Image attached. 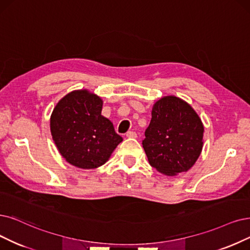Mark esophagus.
<instances>
[{"label":"esophagus","instance_id":"1","mask_svg":"<svg viewBox=\"0 0 250 250\" xmlns=\"http://www.w3.org/2000/svg\"><path fill=\"white\" fill-rule=\"evenodd\" d=\"M126 136L130 137V138H135L137 136V134L134 131H128V132H126Z\"/></svg>","mask_w":250,"mask_h":250}]
</instances>
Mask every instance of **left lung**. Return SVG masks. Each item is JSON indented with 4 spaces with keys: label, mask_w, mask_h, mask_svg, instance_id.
Listing matches in <instances>:
<instances>
[{
    "label": "left lung",
    "mask_w": 250,
    "mask_h": 250,
    "mask_svg": "<svg viewBox=\"0 0 250 250\" xmlns=\"http://www.w3.org/2000/svg\"><path fill=\"white\" fill-rule=\"evenodd\" d=\"M203 132L191 105L175 96L159 99L143 141L149 165L171 176L188 171L201 154Z\"/></svg>",
    "instance_id": "1"
}]
</instances>
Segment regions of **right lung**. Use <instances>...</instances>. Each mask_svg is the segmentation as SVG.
I'll list each match as a JSON object with an SVG mask.
<instances>
[{"mask_svg":"<svg viewBox=\"0 0 250 250\" xmlns=\"http://www.w3.org/2000/svg\"><path fill=\"white\" fill-rule=\"evenodd\" d=\"M103 101L87 90L73 91L59 102L50 129L59 153L72 165L93 169L104 164L123 138L102 116Z\"/></svg>","mask_w":250,"mask_h":250,"instance_id":"1","label":"right lung"}]
</instances>
